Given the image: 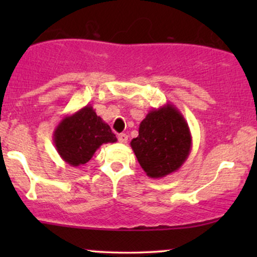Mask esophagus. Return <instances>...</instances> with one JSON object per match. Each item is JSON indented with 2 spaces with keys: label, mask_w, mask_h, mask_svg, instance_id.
Returning <instances> with one entry per match:
<instances>
[{
  "label": "esophagus",
  "mask_w": 257,
  "mask_h": 257,
  "mask_svg": "<svg viewBox=\"0 0 257 257\" xmlns=\"http://www.w3.org/2000/svg\"><path fill=\"white\" fill-rule=\"evenodd\" d=\"M118 141H119V143L125 144L126 141H128V135H126V134H119L118 135Z\"/></svg>",
  "instance_id": "1"
}]
</instances>
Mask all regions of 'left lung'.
<instances>
[{
	"instance_id": "left-lung-1",
	"label": "left lung",
	"mask_w": 257,
	"mask_h": 257,
	"mask_svg": "<svg viewBox=\"0 0 257 257\" xmlns=\"http://www.w3.org/2000/svg\"><path fill=\"white\" fill-rule=\"evenodd\" d=\"M131 146L147 176L161 179L182 167L190 156L192 137L181 112L167 102L146 114Z\"/></svg>"
}]
</instances>
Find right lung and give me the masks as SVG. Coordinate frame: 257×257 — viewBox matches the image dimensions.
<instances>
[{
	"label": "right lung",
	"mask_w": 257,
	"mask_h": 257,
	"mask_svg": "<svg viewBox=\"0 0 257 257\" xmlns=\"http://www.w3.org/2000/svg\"><path fill=\"white\" fill-rule=\"evenodd\" d=\"M55 149L71 167L84 166L102 144L116 143L117 138L93 106L87 105L65 116L53 133Z\"/></svg>",
	"instance_id": "1"
}]
</instances>
